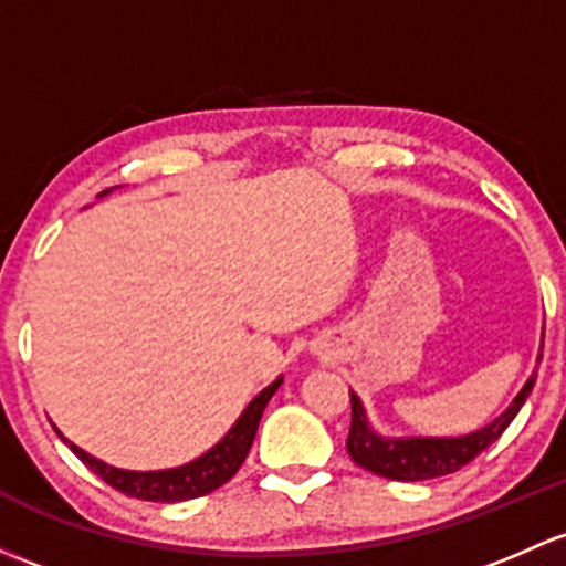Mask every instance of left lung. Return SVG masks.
Here are the masks:
<instances>
[{
    "instance_id": "1",
    "label": "left lung",
    "mask_w": 566,
    "mask_h": 566,
    "mask_svg": "<svg viewBox=\"0 0 566 566\" xmlns=\"http://www.w3.org/2000/svg\"><path fill=\"white\" fill-rule=\"evenodd\" d=\"M543 360V355H539ZM537 371L532 374L523 390L518 392L510 409L499 415L491 426L480 428V431L469 433V437L455 439H382L371 431L366 423V412H363L360 401L355 392H349V403H353V426H349L347 437V453L355 463L368 472L379 474L388 480H403V483H415V480H431L442 478V474H453L469 461H474L485 448H491L504 428L513 423L523 401L534 388Z\"/></svg>"
}]
</instances>
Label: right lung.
<instances>
[{
	"mask_svg": "<svg viewBox=\"0 0 566 566\" xmlns=\"http://www.w3.org/2000/svg\"><path fill=\"white\" fill-rule=\"evenodd\" d=\"M279 385H282V379L268 385V388L243 409V415L238 418V423L230 428L228 437H224L217 448L208 450L206 455H200L198 461L187 463V467L165 469V472H124V469L108 467V463L83 453L75 444H70V450H73L97 478H103L111 488L122 491L124 496L143 499V502H184V499L206 496V493L217 491L219 485L228 483V480L238 472V467L247 461L249 448H252L254 442V433H258L260 418H263L265 403L271 401V396L279 390Z\"/></svg>",
	"mask_w": 566,
	"mask_h": 566,
	"instance_id": "obj_1",
	"label": "right lung"
}]
</instances>
